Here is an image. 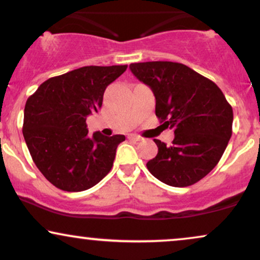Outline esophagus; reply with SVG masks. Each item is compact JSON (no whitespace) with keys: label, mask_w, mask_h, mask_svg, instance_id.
Returning <instances> with one entry per match:
<instances>
[{"label":"esophagus","mask_w":260,"mask_h":260,"mask_svg":"<svg viewBox=\"0 0 260 260\" xmlns=\"http://www.w3.org/2000/svg\"><path fill=\"white\" fill-rule=\"evenodd\" d=\"M128 138H129L131 140H134V142H139V140L143 139L142 137L137 136V134H129V136H128Z\"/></svg>","instance_id":"obj_1"}]
</instances>
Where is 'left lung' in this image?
Returning <instances> with one entry per match:
<instances>
[{
	"label": "left lung",
	"instance_id": "obj_1",
	"mask_svg": "<svg viewBox=\"0 0 260 260\" xmlns=\"http://www.w3.org/2000/svg\"><path fill=\"white\" fill-rule=\"evenodd\" d=\"M129 69L154 92L155 114L161 123L174 131L171 146L154 139L158 152L146 164L149 172L171 186L198 183L226 149L233 108L213 81L180 62H133Z\"/></svg>",
	"mask_w": 260,
	"mask_h": 260
}]
</instances>
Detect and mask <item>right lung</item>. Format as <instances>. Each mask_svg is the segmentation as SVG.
<instances>
[{"mask_svg":"<svg viewBox=\"0 0 260 260\" xmlns=\"http://www.w3.org/2000/svg\"><path fill=\"white\" fill-rule=\"evenodd\" d=\"M127 65L83 67L45 81L26 100L23 136L36 167L64 191H83L111 171L124 136L88 134L86 117Z\"/></svg>","mask_w":260,"mask_h":260,"instance_id":"1","label":"right lung"}]
</instances>
